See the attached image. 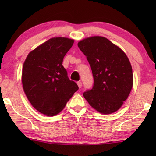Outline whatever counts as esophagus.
<instances>
[{
  "label": "esophagus",
  "mask_w": 156,
  "mask_h": 156,
  "mask_svg": "<svg viewBox=\"0 0 156 156\" xmlns=\"http://www.w3.org/2000/svg\"><path fill=\"white\" fill-rule=\"evenodd\" d=\"M77 84H78V87L79 88H81L82 87V82L81 81H78V82H77Z\"/></svg>",
  "instance_id": "esophagus-1"
}]
</instances>
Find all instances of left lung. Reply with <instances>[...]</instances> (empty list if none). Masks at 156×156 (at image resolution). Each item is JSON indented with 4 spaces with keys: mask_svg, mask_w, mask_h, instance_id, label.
I'll use <instances>...</instances> for the list:
<instances>
[{
    "mask_svg": "<svg viewBox=\"0 0 156 156\" xmlns=\"http://www.w3.org/2000/svg\"><path fill=\"white\" fill-rule=\"evenodd\" d=\"M94 78L91 90L83 93L92 108L111 114L121 108L133 87V72L127 56L108 39L94 36L78 42Z\"/></svg>",
    "mask_w": 156,
    "mask_h": 156,
    "instance_id": "left-lung-1",
    "label": "left lung"
}]
</instances>
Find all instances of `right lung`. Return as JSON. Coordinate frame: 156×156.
Returning a JSON list of instances; mask_svg holds the SVG:
<instances>
[{
    "mask_svg": "<svg viewBox=\"0 0 156 156\" xmlns=\"http://www.w3.org/2000/svg\"><path fill=\"white\" fill-rule=\"evenodd\" d=\"M73 44L66 37L49 39L29 53L23 64V90L33 107L46 116L58 114L78 90L62 65Z\"/></svg>",
    "mask_w": 156,
    "mask_h": 156,
    "instance_id": "obj_1",
    "label": "right lung"
}]
</instances>
